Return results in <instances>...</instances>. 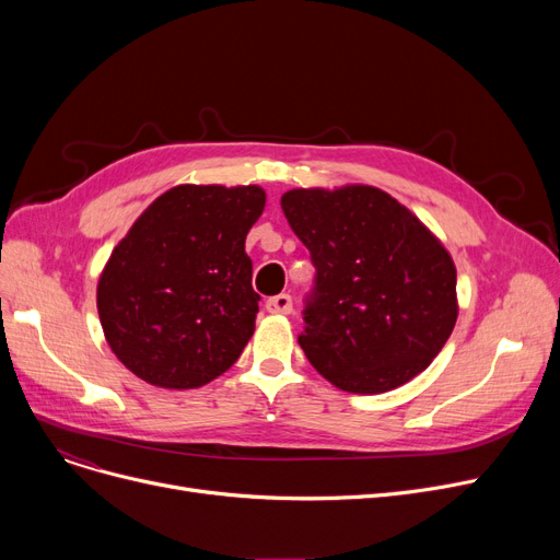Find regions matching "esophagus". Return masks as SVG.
<instances>
[{
  "instance_id": "obj_1",
  "label": "esophagus",
  "mask_w": 560,
  "mask_h": 560,
  "mask_svg": "<svg viewBox=\"0 0 560 560\" xmlns=\"http://www.w3.org/2000/svg\"><path fill=\"white\" fill-rule=\"evenodd\" d=\"M265 308L275 315H288L292 311V300H290V295H285V292H281V295H275L265 302Z\"/></svg>"
}]
</instances>
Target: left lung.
<instances>
[{"mask_svg": "<svg viewBox=\"0 0 560 560\" xmlns=\"http://www.w3.org/2000/svg\"><path fill=\"white\" fill-rule=\"evenodd\" d=\"M281 209L315 265L298 338L311 365L357 395L388 393L427 370L458 317L443 243L372 186L295 188Z\"/></svg>", "mask_w": 560, "mask_h": 560, "instance_id": "obj_1", "label": "left lung"}]
</instances>
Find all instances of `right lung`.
<instances>
[{
    "instance_id": "obj_1",
    "label": "right lung",
    "mask_w": 560,
    "mask_h": 560,
    "mask_svg": "<svg viewBox=\"0 0 560 560\" xmlns=\"http://www.w3.org/2000/svg\"><path fill=\"white\" fill-rule=\"evenodd\" d=\"M262 209L258 186L192 184L147 206L97 283L106 342L127 370L190 390L238 361L260 300L245 238Z\"/></svg>"
}]
</instances>
